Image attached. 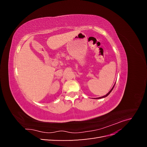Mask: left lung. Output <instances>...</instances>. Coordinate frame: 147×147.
<instances>
[{"label":"left lung","instance_id":"1","mask_svg":"<svg viewBox=\"0 0 147 147\" xmlns=\"http://www.w3.org/2000/svg\"><path fill=\"white\" fill-rule=\"evenodd\" d=\"M115 84H114V86H113V88H112V89H111V90L107 93V94L106 95H105V96H102V97H98V98H97V99H101V98H104V97H107V96L108 95H109L110 94V93L111 92H112V91L113 90V88H114V86H115Z\"/></svg>","mask_w":147,"mask_h":147}]
</instances>
